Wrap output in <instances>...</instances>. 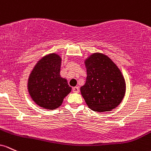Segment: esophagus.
Returning <instances> with one entry per match:
<instances>
[{"instance_id": "34e87169", "label": "esophagus", "mask_w": 151, "mask_h": 151, "mask_svg": "<svg viewBox=\"0 0 151 151\" xmlns=\"http://www.w3.org/2000/svg\"><path fill=\"white\" fill-rule=\"evenodd\" d=\"M73 91L74 93H79V88L78 87V86L73 87Z\"/></svg>"}]
</instances>
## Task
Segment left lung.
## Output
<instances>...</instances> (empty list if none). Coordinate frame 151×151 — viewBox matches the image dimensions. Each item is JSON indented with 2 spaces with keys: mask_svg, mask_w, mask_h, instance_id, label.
Here are the masks:
<instances>
[{
  "mask_svg": "<svg viewBox=\"0 0 151 151\" xmlns=\"http://www.w3.org/2000/svg\"><path fill=\"white\" fill-rule=\"evenodd\" d=\"M87 78L81 87L89 108L97 112L114 109L124 97L126 83L121 72L107 55L96 53L86 60Z\"/></svg>",
  "mask_w": 151,
  "mask_h": 151,
  "instance_id": "left-lung-1",
  "label": "left lung"
}]
</instances>
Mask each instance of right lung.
I'll return each mask as SVG.
<instances>
[{
    "instance_id": "1",
    "label": "right lung",
    "mask_w": 151,
    "mask_h": 151,
    "mask_svg": "<svg viewBox=\"0 0 151 151\" xmlns=\"http://www.w3.org/2000/svg\"><path fill=\"white\" fill-rule=\"evenodd\" d=\"M61 58L55 53L40 59L30 73L28 87L34 102L45 109L54 110L71 91L67 80L60 76Z\"/></svg>"
}]
</instances>
